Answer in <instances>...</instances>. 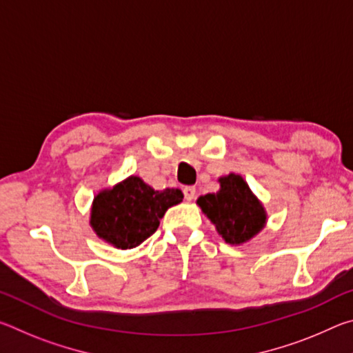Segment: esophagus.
I'll list each match as a JSON object with an SVG mask.
<instances>
[{"mask_svg":"<svg viewBox=\"0 0 353 353\" xmlns=\"http://www.w3.org/2000/svg\"><path fill=\"white\" fill-rule=\"evenodd\" d=\"M183 196L187 201H193L196 196V188L194 187H185L183 188Z\"/></svg>","mask_w":353,"mask_h":353,"instance_id":"esophagus-1","label":"esophagus"}]
</instances>
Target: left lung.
<instances>
[{
    "label": "left lung",
    "instance_id": "1",
    "mask_svg": "<svg viewBox=\"0 0 353 353\" xmlns=\"http://www.w3.org/2000/svg\"><path fill=\"white\" fill-rule=\"evenodd\" d=\"M218 182L216 193L199 196L196 204L216 227V232L227 244L240 246L265 229L268 223L266 208L243 176L230 172L221 176Z\"/></svg>",
    "mask_w": 353,
    "mask_h": 353
}]
</instances>
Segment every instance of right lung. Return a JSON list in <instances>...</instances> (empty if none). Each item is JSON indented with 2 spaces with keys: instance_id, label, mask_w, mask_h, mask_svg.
<instances>
[{
  "instance_id": "right-lung-1",
  "label": "right lung",
  "mask_w": 353,
  "mask_h": 353,
  "mask_svg": "<svg viewBox=\"0 0 353 353\" xmlns=\"http://www.w3.org/2000/svg\"><path fill=\"white\" fill-rule=\"evenodd\" d=\"M179 188L154 190L139 176H129L99 190L90 208V225L101 240L117 249H132L151 236L170 207L181 204Z\"/></svg>"
}]
</instances>
